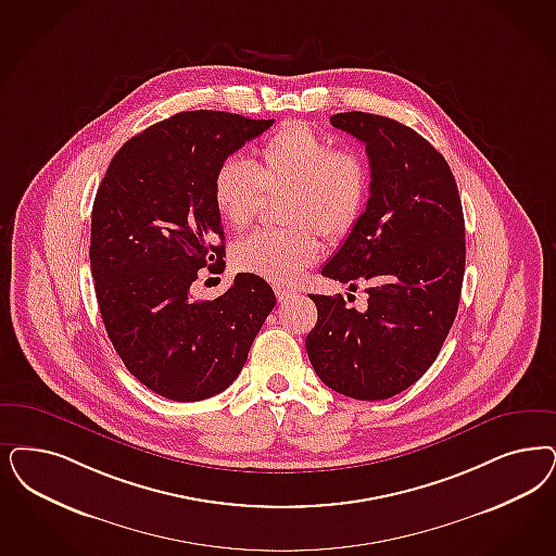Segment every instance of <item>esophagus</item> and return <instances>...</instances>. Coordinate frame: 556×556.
Here are the masks:
<instances>
[{
	"label": "esophagus",
	"mask_w": 556,
	"mask_h": 556,
	"mask_svg": "<svg viewBox=\"0 0 556 556\" xmlns=\"http://www.w3.org/2000/svg\"><path fill=\"white\" fill-rule=\"evenodd\" d=\"M275 293H277V300L283 304V302H288V300H291L295 293L293 291H289V289L283 288H275Z\"/></svg>",
	"instance_id": "34e87169"
}]
</instances>
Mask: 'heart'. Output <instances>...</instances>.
<instances>
[{
	"instance_id": "obj_1",
	"label": "heart",
	"mask_w": 556,
	"mask_h": 556,
	"mask_svg": "<svg viewBox=\"0 0 556 556\" xmlns=\"http://www.w3.org/2000/svg\"><path fill=\"white\" fill-rule=\"evenodd\" d=\"M263 189L286 191L281 219L288 228L256 230L231 247L236 268L291 286L320 254V240L343 238L353 230L369 194L364 155L334 148L306 123H289L258 150L256 168L230 155L219 162L211 180L217 215L242 230L258 210Z\"/></svg>"
}]
</instances>
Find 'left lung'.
Returning <instances> with one entry per match:
<instances>
[{"instance_id":"obj_1","label":"left lung","mask_w":556,"mask_h":556,"mask_svg":"<svg viewBox=\"0 0 556 556\" xmlns=\"http://www.w3.org/2000/svg\"><path fill=\"white\" fill-rule=\"evenodd\" d=\"M330 123L364 141L371 182L362 217L323 275L351 291L364 283L367 306L309 293L318 320L307 357L334 392L383 401L421 378L454 325L466 265L462 201L445 157L410 127L359 111Z\"/></svg>"}]
</instances>
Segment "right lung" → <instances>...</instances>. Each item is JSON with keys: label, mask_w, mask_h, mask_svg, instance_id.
I'll use <instances>...</instances> for the list:
<instances>
[{"label": "right lung", "mask_w": 556, "mask_h": 556, "mask_svg": "<svg viewBox=\"0 0 556 556\" xmlns=\"http://www.w3.org/2000/svg\"><path fill=\"white\" fill-rule=\"evenodd\" d=\"M270 125L222 111L178 113L131 137L98 187L90 267L102 323L125 367L164 399L224 392L277 302L252 273H238L215 300L191 295L199 268L226 267L213 173Z\"/></svg>", "instance_id": "add662e5"}]
</instances>
